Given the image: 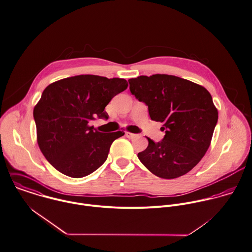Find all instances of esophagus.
<instances>
[{
    "instance_id": "1",
    "label": "esophagus",
    "mask_w": 252,
    "mask_h": 252,
    "mask_svg": "<svg viewBox=\"0 0 252 252\" xmlns=\"http://www.w3.org/2000/svg\"><path fill=\"white\" fill-rule=\"evenodd\" d=\"M126 136L127 137V138H129V139H132V138H135L137 135L135 134V133H131V132H129V131H126Z\"/></svg>"
}]
</instances>
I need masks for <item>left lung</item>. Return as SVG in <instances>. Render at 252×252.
I'll return each instance as SVG.
<instances>
[{
    "mask_svg": "<svg viewBox=\"0 0 252 252\" xmlns=\"http://www.w3.org/2000/svg\"><path fill=\"white\" fill-rule=\"evenodd\" d=\"M130 93L148 106L153 121L163 124L165 135L138 153L155 175L173 179L193 169L205 155L218 120L208 91L191 81L165 74L129 79Z\"/></svg>",
    "mask_w": 252,
    "mask_h": 252,
    "instance_id": "obj_1",
    "label": "left lung"
}]
</instances>
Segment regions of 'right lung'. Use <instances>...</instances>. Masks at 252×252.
Wrapping results in <instances>:
<instances>
[{
	"label": "right lung",
	"mask_w": 252,
	"mask_h": 252,
	"mask_svg": "<svg viewBox=\"0 0 252 252\" xmlns=\"http://www.w3.org/2000/svg\"><path fill=\"white\" fill-rule=\"evenodd\" d=\"M127 86L125 79L79 75L45 89L33 114L39 148L55 169L81 178L104 163L113 141L125 132L103 133L89 122L108 119L105 107Z\"/></svg>",
	"instance_id": "obj_1"
}]
</instances>
